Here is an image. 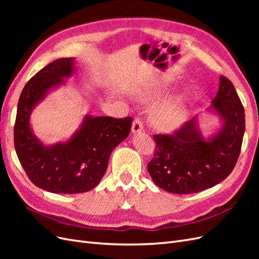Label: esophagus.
Returning a JSON list of instances; mask_svg holds the SVG:
<instances>
[{"mask_svg":"<svg viewBox=\"0 0 259 259\" xmlns=\"http://www.w3.org/2000/svg\"><path fill=\"white\" fill-rule=\"evenodd\" d=\"M143 130H144L143 121L140 120L139 117H136L134 122H133V125H132V132L133 133H139V132H142Z\"/></svg>","mask_w":259,"mask_h":259,"instance_id":"esophagus-1","label":"esophagus"}]
</instances>
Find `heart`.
I'll return each instance as SVG.
<instances>
[{
	"instance_id": "heart-1",
	"label": "heart",
	"mask_w": 259,
	"mask_h": 259,
	"mask_svg": "<svg viewBox=\"0 0 259 259\" xmlns=\"http://www.w3.org/2000/svg\"><path fill=\"white\" fill-rule=\"evenodd\" d=\"M160 91L151 92L145 95L146 98L159 96ZM187 115V105L184 98L176 97L162 104L152 112V122L162 131H171L182 124Z\"/></svg>"
}]
</instances>
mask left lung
Listing matches in <instances>:
<instances>
[{
  "instance_id": "obj_1",
  "label": "left lung",
  "mask_w": 259,
  "mask_h": 259,
  "mask_svg": "<svg viewBox=\"0 0 259 259\" xmlns=\"http://www.w3.org/2000/svg\"><path fill=\"white\" fill-rule=\"evenodd\" d=\"M211 108L222 116L224 127L209 140L195 123L185 122L171 134H154V154L148 171L155 185L176 194L200 192L219 184L234 168L245 131L244 108L233 84L221 76Z\"/></svg>"
}]
</instances>
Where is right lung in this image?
<instances>
[{
  "label": "right lung",
  "instance_id": "obj_1",
  "mask_svg": "<svg viewBox=\"0 0 259 259\" xmlns=\"http://www.w3.org/2000/svg\"><path fill=\"white\" fill-rule=\"evenodd\" d=\"M73 72V58L55 60L27 82L17 107L14 145L27 176L36 187L53 193L90 191L105 175L113 149L130 134L131 116H86L80 131L65 144L46 147L30 128V113L62 77Z\"/></svg>",
  "mask_w": 259,
  "mask_h": 259
}]
</instances>
